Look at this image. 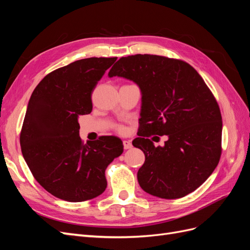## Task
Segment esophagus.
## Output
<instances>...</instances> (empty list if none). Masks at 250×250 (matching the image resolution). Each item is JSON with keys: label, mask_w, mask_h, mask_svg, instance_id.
<instances>
[{"label": "esophagus", "mask_w": 250, "mask_h": 250, "mask_svg": "<svg viewBox=\"0 0 250 250\" xmlns=\"http://www.w3.org/2000/svg\"><path fill=\"white\" fill-rule=\"evenodd\" d=\"M123 146H124V149H125V150H127V149H130V148H132V144H131V142H130V141L125 140V141H123Z\"/></svg>", "instance_id": "obj_1"}]
</instances>
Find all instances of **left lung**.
I'll use <instances>...</instances> for the list:
<instances>
[{"label": "left lung", "instance_id": "8db88e82", "mask_svg": "<svg viewBox=\"0 0 250 250\" xmlns=\"http://www.w3.org/2000/svg\"><path fill=\"white\" fill-rule=\"evenodd\" d=\"M122 77L141 90L140 137L132 145L145 154L138 171L144 191L164 199L192 193L220 160L222 118L218 103L190 64L164 56L137 54L120 58L108 77ZM167 135L162 147L146 138Z\"/></svg>", "mask_w": 250, "mask_h": 250}]
</instances>
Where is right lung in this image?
I'll return each instance as SVG.
<instances>
[{
	"mask_svg": "<svg viewBox=\"0 0 250 250\" xmlns=\"http://www.w3.org/2000/svg\"><path fill=\"white\" fill-rule=\"evenodd\" d=\"M117 57L80 59L47 75L30 98L21 132L24 160L39 184L55 197L81 202L101 195L105 170L123 152L116 137L83 144L80 116L93 109L92 92Z\"/></svg>",
	"mask_w": 250,
	"mask_h": 250,
	"instance_id": "obj_1",
	"label": "right lung"
}]
</instances>
